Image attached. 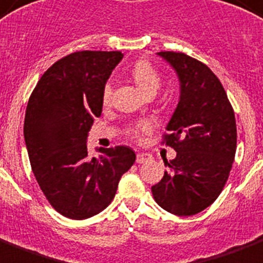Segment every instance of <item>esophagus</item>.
Wrapping results in <instances>:
<instances>
[{
    "label": "esophagus",
    "instance_id": "1",
    "mask_svg": "<svg viewBox=\"0 0 263 263\" xmlns=\"http://www.w3.org/2000/svg\"><path fill=\"white\" fill-rule=\"evenodd\" d=\"M150 159H151L150 154L139 153L138 155H136V162H138V163H144V162H148Z\"/></svg>",
    "mask_w": 263,
    "mask_h": 263
}]
</instances>
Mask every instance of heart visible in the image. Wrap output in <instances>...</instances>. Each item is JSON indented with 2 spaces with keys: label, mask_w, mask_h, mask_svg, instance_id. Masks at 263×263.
Segmentation results:
<instances>
[{
  "label": "heart",
  "mask_w": 263,
  "mask_h": 263,
  "mask_svg": "<svg viewBox=\"0 0 263 263\" xmlns=\"http://www.w3.org/2000/svg\"><path fill=\"white\" fill-rule=\"evenodd\" d=\"M132 78L135 81L136 86L143 95H157V91L159 90V87L162 85V80L159 72L155 70L151 63H148L147 61H139L136 62L135 66L132 67ZM110 96H112V85L109 82L105 83V86L102 89V102L106 104L109 102ZM150 129V125L148 123H138L134 127H131L128 129V135L131 138H140L143 134H146Z\"/></svg>",
  "instance_id": "obj_1"
}]
</instances>
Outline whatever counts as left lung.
<instances>
[{
  "instance_id": "1",
  "label": "left lung",
  "mask_w": 263,
  "mask_h": 263,
  "mask_svg": "<svg viewBox=\"0 0 263 263\" xmlns=\"http://www.w3.org/2000/svg\"><path fill=\"white\" fill-rule=\"evenodd\" d=\"M177 72L180 100L168 120L165 142L177 157L151 186L158 205L177 216L208 208L227 182L236 151V123L227 93L208 66L182 52L161 51Z\"/></svg>"
}]
</instances>
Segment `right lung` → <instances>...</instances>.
I'll use <instances>...</instances> for the list:
<instances>
[{
	"mask_svg": "<svg viewBox=\"0 0 263 263\" xmlns=\"http://www.w3.org/2000/svg\"><path fill=\"white\" fill-rule=\"evenodd\" d=\"M123 57L120 51H78L62 58L28 101L24 139L32 172L51 205L69 219L104 211L136 159L127 146L100 147L98 157L87 155V135L102 112V89Z\"/></svg>",
	"mask_w": 263,
	"mask_h": 263,
	"instance_id": "right-lung-1",
	"label": "right lung"
}]
</instances>
